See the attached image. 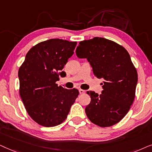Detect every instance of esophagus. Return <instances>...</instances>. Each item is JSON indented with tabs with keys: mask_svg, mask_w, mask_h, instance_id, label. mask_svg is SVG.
Here are the masks:
<instances>
[{
	"mask_svg": "<svg viewBox=\"0 0 152 152\" xmlns=\"http://www.w3.org/2000/svg\"><path fill=\"white\" fill-rule=\"evenodd\" d=\"M85 92H86V91H85V90H81V89H80V90H79V93H80V94H84V93Z\"/></svg>",
	"mask_w": 152,
	"mask_h": 152,
	"instance_id": "34e87169",
	"label": "esophagus"
}]
</instances>
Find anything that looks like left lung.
<instances>
[{
  "instance_id": "obj_1",
  "label": "left lung",
  "mask_w": 152,
  "mask_h": 152,
  "mask_svg": "<svg viewBox=\"0 0 152 152\" xmlns=\"http://www.w3.org/2000/svg\"><path fill=\"white\" fill-rule=\"evenodd\" d=\"M76 53L88 60L96 77L104 79L102 94L87 92L91 97L86 107L88 119L102 127L117 124L129 112L137 83V71L128 51L111 40L96 37L80 42Z\"/></svg>"
}]
</instances>
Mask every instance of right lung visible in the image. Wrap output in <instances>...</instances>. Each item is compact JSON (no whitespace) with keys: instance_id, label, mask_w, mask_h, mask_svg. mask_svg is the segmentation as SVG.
Returning a JSON list of instances; mask_svg holds the SVG:
<instances>
[{"instance_id":"add662e5","label":"right lung","mask_w":152,"mask_h":152,"mask_svg":"<svg viewBox=\"0 0 152 152\" xmlns=\"http://www.w3.org/2000/svg\"><path fill=\"white\" fill-rule=\"evenodd\" d=\"M76 42L50 39L36 44L26 54L18 76L19 93L30 117L42 126L63 122L79 92L56 83L66 76L64 66L74 54Z\"/></svg>"}]
</instances>
